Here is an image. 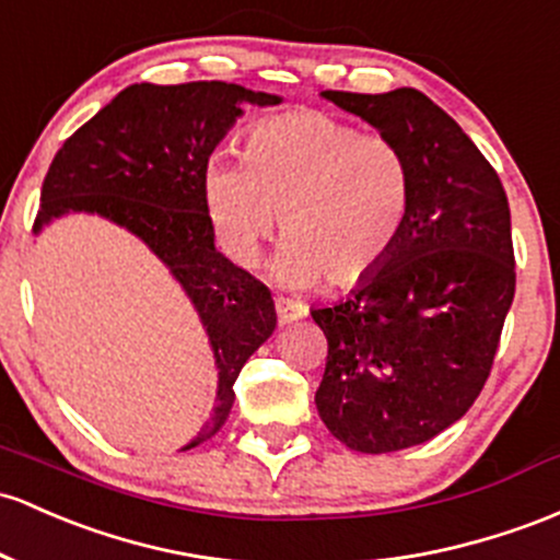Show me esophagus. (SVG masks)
<instances>
[{"label": "esophagus", "mask_w": 560, "mask_h": 560, "mask_svg": "<svg viewBox=\"0 0 560 560\" xmlns=\"http://www.w3.org/2000/svg\"><path fill=\"white\" fill-rule=\"evenodd\" d=\"M308 308H305L303 303H294V300H276V316H279V324L284 327V324H292L298 322V318H303Z\"/></svg>", "instance_id": "1"}]
</instances>
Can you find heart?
<instances>
[{"instance_id": "obj_1", "label": "heart", "mask_w": 560, "mask_h": 560, "mask_svg": "<svg viewBox=\"0 0 560 560\" xmlns=\"http://www.w3.org/2000/svg\"><path fill=\"white\" fill-rule=\"evenodd\" d=\"M201 186L238 266H255L281 214L284 244L270 276L287 290L322 279L335 290L364 284L393 255L411 207V170L398 143L324 110L255 125L242 162L214 159Z\"/></svg>"}]
</instances>
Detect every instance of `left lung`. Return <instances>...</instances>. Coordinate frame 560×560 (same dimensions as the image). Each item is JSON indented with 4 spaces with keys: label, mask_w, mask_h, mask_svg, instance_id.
I'll return each mask as SVG.
<instances>
[{
    "label": "left lung",
    "mask_w": 560,
    "mask_h": 560,
    "mask_svg": "<svg viewBox=\"0 0 560 560\" xmlns=\"http://www.w3.org/2000/svg\"><path fill=\"white\" fill-rule=\"evenodd\" d=\"M398 143L411 170L407 225L385 266L331 308L316 409L353 452L425 444L472 407L513 305L510 207L463 127L420 90L322 92Z\"/></svg>",
    "instance_id": "obj_1"
}]
</instances>
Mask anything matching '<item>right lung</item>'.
<instances>
[{"label": "right lung", "mask_w": 560, "mask_h": 560, "mask_svg": "<svg viewBox=\"0 0 560 560\" xmlns=\"http://www.w3.org/2000/svg\"><path fill=\"white\" fill-rule=\"evenodd\" d=\"M279 103V95L229 82L132 84L60 145L42 186L34 236L66 214H97L143 242L194 305L218 393L207 425L180 452L225 425L238 372L276 329L268 287L214 247L201 183L244 108Z\"/></svg>", "instance_id": "add662e5"}]
</instances>
